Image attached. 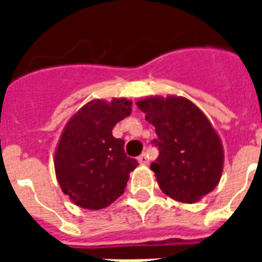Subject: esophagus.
I'll return each mask as SVG.
<instances>
[{
    "label": "esophagus",
    "instance_id": "1",
    "mask_svg": "<svg viewBox=\"0 0 262 262\" xmlns=\"http://www.w3.org/2000/svg\"><path fill=\"white\" fill-rule=\"evenodd\" d=\"M139 163H140V164L142 165H146V164H148V156L146 153H143V154H140V156H139Z\"/></svg>",
    "mask_w": 262,
    "mask_h": 262
}]
</instances>
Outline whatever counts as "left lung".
Masks as SVG:
<instances>
[{
    "instance_id": "1",
    "label": "left lung",
    "mask_w": 262,
    "mask_h": 262,
    "mask_svg": "<svg viewBox=\"0 0 262 262\" xmlns=\"http://www.w3.org/2000/svg\"><path fill=\"white\" fill-rule=\"evenodd\" d=\"M136 105L156 127L159 147L154 171L160 189L182 203L212 192L223 171V146L206 115L184 97H147Z\"/></svg>"
}]
</instances>
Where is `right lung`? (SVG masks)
Wrapping results in <instances>:
<instances>
[{
  "label": "right lung",
  "mask_w": 262,
  "mask_h": 262,
  "mask_svg": "<svg viewBox=\"0 0 262 262\" xmlns=\"http://www.w3.org/2000/svg\"><path fill=\"white\" fill-rule=\"evenodd\" d=\"M132 114V101L94 99L67 122L54 151V170L61 191L84 209L109 206L123 193L139 163L127 157L115 125Z\"/></svg>",
  "instance_id": "1"
}]
</instances>
